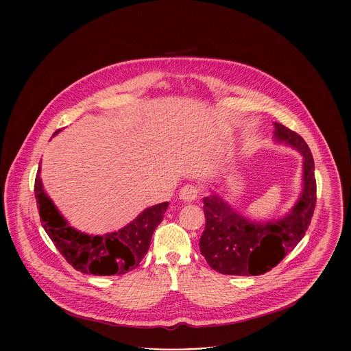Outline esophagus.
<instances>
[{
  "instance_id": "obj_1",
  "label": "esophagus",
  "mask_w": 351,
  "mask_h": 351,
  "mask_svg": "<svg viewBox=\"0 0 351 351\" xmlns=\"http://www.w3.org/2000/svg\"><path fill=\"white\" fill-rule=\"evenodd\" d=\"M197 195H199V189L197 186L192 185V184H186L184 185L183 188L180 189L179 192V199L183 201V202H192V201L197 199Z\"/></svg>"
}]
</instances>
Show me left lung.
Returning a JSON list of instances; mask_svg holds the SVG:
<instances>
[{
  "label": "left lung",
  "mask_w": 351,
  "mask_h": 351,
  "mask_svg": "<svg viewBox=\"0 0 351 351\" xmlns=\"http://www.w3.org/2000/svg\"><path fill=\"white\" fill-rule=\"evenodd\" d=\"M275 141L302 155V191L293 208L279 219L255 221L235 212L218 195L204 197L205 230L200 251L208 265L223 275H262L275 267L302 239L316 206L312 152L300 135L275 122Z\"/></svg>",
  "instance_id": "1"
}]
</instances>
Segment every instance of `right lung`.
Instances as JSON below:
<instances>
[{
	"label": "right lung",
	"instance_id": "add662e5",
	"mask_svg": "<svg viewBox=\"0 0 351 351\" xmlns=\"http://www.w3.org/2000/svg\"><path fill=\"white\" fill-rule=\"evenodd\" d=\"M58 133L59 130L53 135ZM39 173L40 165L36 172L34 192L42 226L72 267L83 274L109 276L123 275L139 266L150 247L155 228L162 222L167 210L168 201L145 209L118 232L89 235L68 225L66 218L46 195Z\"/></svg>",
	"mask_w": 351,
	"mask_h": 351
}]
</instances>
